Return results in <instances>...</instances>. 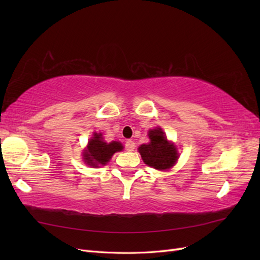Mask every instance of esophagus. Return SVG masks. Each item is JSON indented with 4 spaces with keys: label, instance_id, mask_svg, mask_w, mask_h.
Wrapping results in <instances>:
<instances>
[{
    "label": "esophagus",
    "instance_id": "34e87169",
    "mask_svg": "<svg viewBox=\"0 0 260 260\" xmlns=\"http://www.w3.org/2000/svg\"><path fill=\"white\" fill-rule=\"evenodd\" d=\"M124 146H125V149H127L128 152H132V151H135L136 144H135V142H133L132 140H128V141H125Z\"/></svg>",
    "mask_w": 260,
    "mask_h": 260
}]
</instances>
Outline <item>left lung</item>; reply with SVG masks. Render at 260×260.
Here are the masks:
<instances>
[{"instance_id": "1", "label": "left lung", "mask_w": 260, "mask_h": 260, "mask_svg": "<svg viewBox=\"0 0 260 260\" xmlns=\"http://www.w3.org/2000/svg\"><path fill=\"white\" fill-rule=\"evenodd\" d=\"M148 138L149 143L139 147V153L147 166L157 170H168L175 166L179 153L176 145L167 140L161 128L149 130Z\"/></svg>"}]
</instances>
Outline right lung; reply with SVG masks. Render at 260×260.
Here are the masks:
<instances>
[{"mask_svg":"<svg viewBox=\"0 0 260 260\" xmlns=\"http://www.w3.org/2000/svg\"><path fill=\"white\" fill-rule=\"evenodd\" d=\"M122 144L113 141L107 143L102 138V133H93V137L88 142L86 148L83 151V160L91 167H100L105 165L112 158L116 152L122 151Z\"/></svg>","mask_w":260,"mask_h":260,"instance_id":"1","label":"right lung"}]
</instances>
